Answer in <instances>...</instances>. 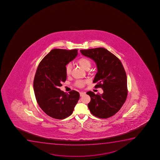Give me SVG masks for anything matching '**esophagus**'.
I'll return each instance as SVG.
<instances>
[{"label":"esophagus","instance_id":"1","mask_svg":"<svg viewBox=\"0 0 160 160\" xmlns=\"http://www.w3.org/2000/svg\"><path fill=\"white\" fill-rule=\"evenodd\" d=\"M86 92H80V96H82L85 94Z\"/></svg>","mask_w":160,"mask_h":160}]
</instances>
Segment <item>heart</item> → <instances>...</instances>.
Listing matches in <instances>:
<instances>
[{"label": "heart", "instance_id": "b5f03b06", "mask_svg": "<svg viewBox=\"0 0 160 160\" xmlns=\"http://www.w3.org/2000/svg\"><path fill=\"white\" fill-rule=\"evenodd\" d=\"M77 63L80 66L86 70H88L91 66V61L86 57H81L77 60ZM65 73L67 76H69L71 73L72 65L70 63L66 64L65 68ZM86 81L83 80H78L75 82V85L78 87H83L85 86Z\"/></svg>", "mask_w": 160, "mask_h": 160}]
</instances>
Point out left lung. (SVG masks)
Wrapping results in <instances>:
<instances>
[{
    "instance_id": "1",
    "label": "left lung",
    "mask_w": 160,
    "mask_h": 160,
    "mask_svg": "<svg viewBox=\"0 0 160 160\" xmlns=\"http://www.w3.org/2000/svg\"><path fill=\"white\" fill-rule=\"evenodd\" d=\"M81 53L95 62L98 72L93 83L96 88H101L103 93L94 94L89 91L88 107L92 115L100 118H108L122 107L128 96L127 77L120 60L103 48L81 50Z\"/></svg>"
}]
</instances>
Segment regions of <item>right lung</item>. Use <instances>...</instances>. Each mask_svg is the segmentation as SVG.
<instances>
[{
    "label": "right lung",
    "instance_id": "right-lung-1",
    "mask_svg": "<svg viewBox=\"0 0 160 160\" xmlns=\"http://www.w3.org/2000/svg\"><path fill=\"white\" fill-rule=\"evenodd\" d=\"M78 49H52L38 64L33 87L38 104L53 118L62 119L70 116L79 101L80 94L74 90L68 94L60 90L66 80L65 68L75 58Z\"/></svg>",
    "mask_w": 160,
    "mask_h": 160
}]
</instances>
